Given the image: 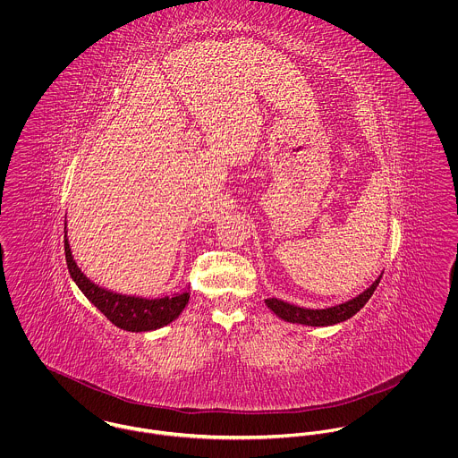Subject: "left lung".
Instances as JSON below:
<instances>
[{
	"instance_id": "obj_1",
	"label": "left lung",
	"mask_w": 458,
	"mask_h": 458,
	"mask_svg": "<svg viewBox=\"0 0 458 458\" xmlns=\"http://www.w3.org/2000/svg\"><path fill=\"white\" fill-rule=\"evenodd\" d=\"M381 276L367 291H363L360 296H356V298H352L345 303L329 307V309H318V310L303 309V307H296V305L285 303V301L276 300V298H267L264 301H266L267 309L273 314H276L280 319H284L287 323H296V325H305V327H331V325H338L342 321H347L356 312H360L365 307V303L370 300V296L374 294L376 287L381 282Z\"/></svg>"
}]
</instances>
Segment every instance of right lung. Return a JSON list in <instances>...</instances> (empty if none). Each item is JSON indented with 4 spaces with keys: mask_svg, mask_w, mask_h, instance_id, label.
<instances>
[{
    "mask_svg": "<svg viewBox=\"0 0 458 458\" xmlns=\"http://www.w3.org/2000/svg\"><path fill=\"white\" fill-rule=\"evenodd\" d=\"M65 259L70 276L82 291V294L114 325L127 331H151L173 323L185 305L189 303L191 294L182 293L173 298H157L146 300L139 296L118 294L93 284L73 261L70 245L65 236Z\"/></svg>",
    "mask_w": 458,
    "mask_h": 458,
    "instance_id": "obj_1",
    "label": "right lung"
}]
</instances>
